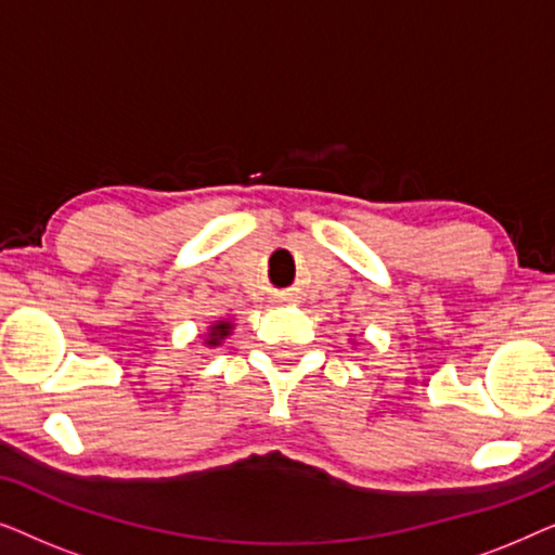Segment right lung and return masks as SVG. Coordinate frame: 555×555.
Instances as JSON below:
<instances>
[{
    "instance_id": "obj_1",
    "label": "right lung",
    "mask_w": 555,
    "mask_h": 555,
    "mask_svg": "<svg viewBox=\"0 0 555 555\" xmlns=\"http://www.w3.org/2000/svg\"><path fill=\"white\" fill-rule=\"evenodd\" d=\"M230 328H232L230 321H217V323L209 328L207 346H219V344H222V340H224L227 336H230Z\"/></svg>"
}]
</instances>
